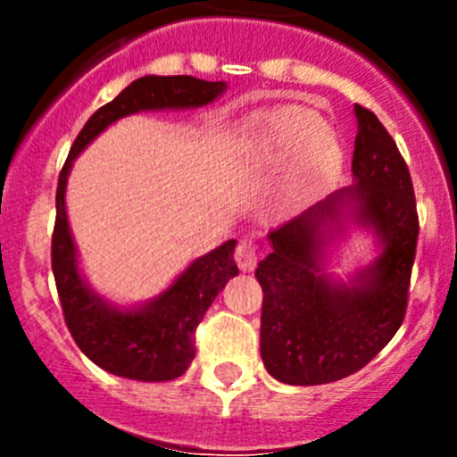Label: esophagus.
<instances>
[{
  "label": "esophagus",
  "mask_w": 457,
  "mask_h": 457,
  "mask_svg": "<svg viewBox=\"0 0 457 457\" xmlns=\"http://www.w3.org/2000/svg\"><path fill=\"white\" fill-rule=\"evenodd\" d=\"M233 258H236V263L240 270H253L256 268V261H258V247L256 242L252 240H240L237 242L236 247V253H233Z\"/></svg>",
  "instance_id": "esophagus-1"
}]
</instances>
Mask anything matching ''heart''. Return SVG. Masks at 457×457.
Wrapping results in <instances>:
<instances>
[{"instance_id": "b5f03b06", "label": "heart", "mask_w": 457, "mask_h": 457, "mask_svg": "<svg viewBox=\"0 0 457 457\" xmlns=\"http://www.w3.org/2000/svg\"><path fill=\"white\" fill-rule=\"evenodd\" d=\"M322 130V119L311 109H277L256 123L252 148L268 164H288L306 153L313 167L327 171L337 167L338 148L332 137Z\"/></svg>"}]
</instances>
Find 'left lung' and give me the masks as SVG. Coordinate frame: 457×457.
I'll list each match as a JSON object with an SVG mask.
<instances>
[{"mask_svg": "<svg viewBox=\"0 0 457 457\" xmlns=\"http://www.w3.org/2000/svg\"><path fill=\"white\" fill-rule=\"evenodd\" d=\"M357 183L270 231L272 253L261 261V357L286 385H327L364 369L405 320L417 256L419 215L410 169L370 109L354 104ZM343 200L358 205L386 252L354 287L334 285L320 268V233L337 223Z\"/></svg>", "mask_w": 457, "mask_h": 457, "instance_id": "1", "label": "left lung"}]
</instances>
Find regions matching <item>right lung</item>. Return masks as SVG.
<instances>
[{
	"label": "right lung",
	"instance_id": "right-lung-1",
	"mask_svg": "<svg viewBox=\"0 0 457 457\" xmlns=\"http://www.w3.org/2000/svg\"><path fill=\"white\" fill-rule=\"evenodd\" d=\"M226 88L224 82H205L189 75L157 78L146 75L125 87L112 103L87 120L72 141L68 160L56 185V220L52 233V272L62 300L63 320L78 348L107 373L141 382H167L180 378L192 364L194 332L208 306L226 281L237 274L233 261L236 240L224 242L215 252L196 258L167 293L151 304L119 311L104 304L87 288L78 272V258L66 217V180L72 160L91 144L109 123L141 109L201 107Z\"/></svg>",
	"mask_w": 457,
	"mask_h": 457
}]
</instances>
